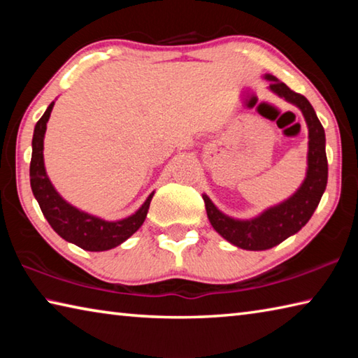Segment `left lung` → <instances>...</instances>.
I'll list each match as a JSON object with an SVG mask.
<instances>
[{
	"label": "left lung",
	"instance_id": "1",
	"mask_svg": "<svg viewBox=\"0 0 358 358\" xmlns=\"http://www.w3.org/2000/svg\"><path fill=\"white\" fill-rule=\"evenodd\" d=\"M270 80V90L278 96L296 106L306 120L310 142H308V171L306 178L292 197L287 201L265 210L254 220L240 221L226 216L215 207V203L203 194L205 208H207L211 226L221 237L230 243L248 251L270 250L310 221L314 210L317 208L320 197L325 191L329 177V162L325 155V132L322 124L305 96L295 93L286 83L273 76H265Z\"/></svg>",
	"mask_w": 358,
	"mask_h": 358
}]
</instances>
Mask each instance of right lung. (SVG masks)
I'll return each instance as SVG.
<instances>
[{"label": "right lung", "instance_id": "obj_1", "mask_svg": "<svg viewBox=\"0 0 358 358\" xmlns=\"http://www.w3.org/2000/svg\"><path fill=\"white\" fill-rule=\"evenodd\" d=\"M55 102L47 107L45 113L36 123L33 134V155L29 164V181L31 189L44 213L45 220L52 229L66 241L77 245L87 251H107L123 243L132 234L137 232L147 217L150 202L153 194H150L147 201L134 215L121 221H104L101 217L85 213L72 207L55 191V187L48 180L44 167V134L47 121L50 118L52 108Z\"/></svg>", "mask_w": 358, "mask_h": 358}]
</instances>
